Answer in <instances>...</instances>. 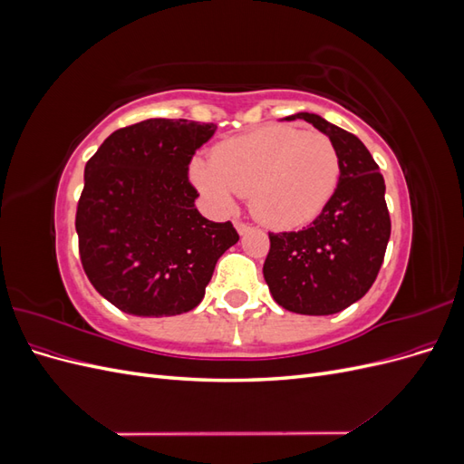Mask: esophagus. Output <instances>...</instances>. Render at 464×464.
<instances>
[{"mask_svg":"<svg viewBox=\"0 0 464 464\" xmlns=\"http://www.w3.org/2000/svg\"><path fill=\"white\" fill-rule=\"evenodd\" d=\"M236 224V230H237V234H247L251 228H254V227H251V224H247V222H242V220H236L234 222Z\"/></svg>","mask_w":464,"mask_h":464,"instance_id":"1","label":"esophagus"}]
</instances>
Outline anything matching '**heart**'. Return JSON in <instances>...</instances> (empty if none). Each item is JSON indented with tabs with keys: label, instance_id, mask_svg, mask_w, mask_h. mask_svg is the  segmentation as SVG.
Masks as SVG:
<instances>
[{
	"label": "heart",
	"instance_id": "obj_1",
	"mask_svg": "<svg viewBox=\"0 0 464 464\" xmlns=\"http://www.w3.org/2000/svg\"><path fill=\"white\" fill-rule=\"evenodd\" d=\"M189 178L213 207L228 208L234 191L249 195L261 222L290 230L323 213L339 186L341 160L327 135L266 125L218 143L213 160L193 159Z\"/></svg>",
	"mask_w": 464,
	"mask_h": 464
}]
</instances>
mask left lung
I'll return each mask as SVG.
<instances>
[{
  "mask_svg": "<svg viewBox=\"0 0 464 464\" xmlns=\"http://www.w3.org/2000/svg\"><path fill=\"white\" fill-rule=\"evenodd\" d=\"M325 133L341 160V178L323 213L298 232H269L265 283L278 305L302 315H331L358 302L382 269L391 218L385 179L360 139L317 114L300 111Z\"/></svg>",
  "mask_w": 464,
  "mask_h": 464,
  "instance_id": "1",
  "label": "left lung"
}]
</instances>
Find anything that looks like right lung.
I'll list each match as a JSON object with an SVG mask.
<instances>
[{
  "label": "right lung",
  "instance_id": "right-lung-1",
  "mask_svg": "<svg viewBox=\"0 0 464 464\" xmlns=\"http://www.w3.org/2000/svg\"><path fill=\"white\" fill-rule=\"evenodd\" d=\"M215 123L145 120L111 133L85 166L77 205L79 256L91 285L118 310L170 317L193 310L237 236L207 220L188 178Z\"/></svg>",
  "mask_w": 464,
  "mask_h": 464
}]
</instances>
